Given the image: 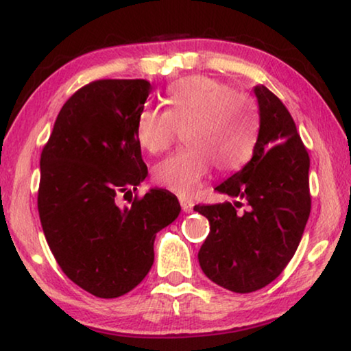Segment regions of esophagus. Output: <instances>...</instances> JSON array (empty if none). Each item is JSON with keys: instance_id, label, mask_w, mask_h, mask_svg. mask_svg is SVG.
I'll return each mask as SVG.
<instances>
[{"instance_id": "34e87169", "label": "esophagus", "mask_w": 351, "mask_h": 351, "mask_svg": "<svg viewBox=\"0 0 351 351\" xmlns=\"http://www.w3.org/2000/svg\"><path fill=\"white\" fill-rule=\"evenodd\" d=\"M180 206H182V210H184L185 214H190L191 210H193V201L189 199V198H180Z\"/></svg>"}]
</instances>
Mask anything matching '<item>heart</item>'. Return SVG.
<instances>
[{
	"instance_id": "1",
	"label": "heart",
	"mask_w": 351,
	"mask_h": 351,
	"mask_svg": "<svg viewBox=\"0 0 351 351\" xmlns=\"http://www.w3.org/2000/svg\"><path fill=\"white\" fill-rule=\"evenodd\" d=\"M167 110L145 107L136 119V138L143 150L158 155L185 131L186 148L158 162L153 180L172 193L193 196L210 167L234 172L254 155L261 118L246 94L209 76H189L167 88Z\"/></svg>"
}]
</instances>
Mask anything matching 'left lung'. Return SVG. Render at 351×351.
Wrapping results in <instances>:
<instances>
[{
  "label": "left lung",
  "mask_w": 351,
  "mask_h": 351,
  "mask_svg": "<svg viewBox=\"0 0 351 351\" xmlns=\"http://www.w3.org/2000/svg\"><path fill=\"white\" fill-rule=\"evenodd\" d=\"M261 131L251 161L215 186L233 203L195 206L210 232L198 252L204 275L246 294L276 280L294 256L311 209L310 158L291 113L265 86H256ZM248 204L244 213L237 208Z\"/></svg>",
  "instance_id": "8db88e82"
}]
</instances>
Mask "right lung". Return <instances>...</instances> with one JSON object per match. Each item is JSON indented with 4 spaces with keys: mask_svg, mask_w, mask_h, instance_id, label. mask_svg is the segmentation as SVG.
I'll list each match as a JSON object with an SVG mask.
<instances>
[{
    "mask_svg": "<svg viewBox=\"0 0 351 351\" xmlns=\"http://www.w3.org/2000/svg\"><path fill=\"white\" fill-rule=\"evenodd\" d=\"M152 84L99 80L71 95L43 148L38 213L62 271L100 299L132 291L155 261L156 233L179 217L176 195L150 189L119 208L148 174L136 119Z\"/></svg>",
    "mask_w": 351,
    "mask_h": 351,
    "instance_id": "obj_1",
    "label": "right lung"
}]
</instances>
